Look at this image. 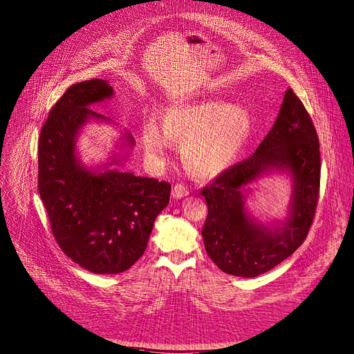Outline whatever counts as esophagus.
<instances>
[{"mask_svg":"<svg viewBox=\"0 0 354 354\" xmlns=\"http://www.w3.org/2000/svg\"><path fill=\"white\" fill-rule=\"evenodd\" d=\"M187 194H189V189H187V186H185L182 183H176L172 187V198L174 199H180L183 196H187Z\"/></svg>","mask_w":354,"mask_h":354,"instance_id":"esophagus-1","label":"esophagus"}]
</instances>
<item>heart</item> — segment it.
I'll return each instance as SVG.
<instances>
[{
  "label": "heart",
  "mask_w": 354,
  "mask_h": 354,
  "mask_svg": "<svg viewBox=\"0 0 354 354\" xmlns=\"http://www.w3.org/2000/svg\"><path fill=\"white\" fill-rule=\"evenodd\" d=\"M253 116L241 104L203 101L169 108L162 115V128L148 120L140 129L147 156L156 163L168 159L174 144H182L185 169L209 178L227 169L248 144Z\"/></svg>",
  "instance_id": "obj_1"
}]
</instances>
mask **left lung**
Returning <instances> with one entry per match:
<instances>
[{"label": "left lung", "mask_w": 354, "mask_h": 354, "mask_svg": "<svg viewBox=\"0 0 354 354\" xmlns=\"http://www.w3.org/2000/svg\"><path fill=\"white\" fill-rule=\"evenodd\" d=\"M270 173L290 178L292 196L285 220L263 224L252 216L245 201L250 185ZM319 186V138L308 111L289 88L272 129L254 153L203 187L206 253L227 274L254 277L269 272L308 236Z\"/></svg>", "instance_id": "obj_1"}]
</instances>
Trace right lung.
I'll return each mask as SVG.
<instances>
[{
	"mask_svg": "<svg viewBox=\"0 0 354 354\" xmlns=\"http://www.w3.org/2000/svg\"><path fill=\"white\" fill-rule=\"evenodd\" d=\"M113 98L105 80L69 86L51 109L38 140V191L62 252L97 274L128 270L144 254L153 222L169 203L171 185L122 167L135 139L124 131L106 163L86 167L77 151L89 122L113 124L89 109Z\"/></svg>",
	"mask_w": 354,
	"mask_h": 354,
	"instance_id": "add662e5",
	"label": "right lung"
}]
</instances>
